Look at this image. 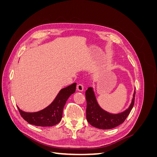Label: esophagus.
Listing matches in <instances>:
<instances>
[{
  "label": "esophagus",
  "mask_w": 157,
  "mask_h": 157,
  "mask_svg": "<svg viewBox=\"0 0 157 157\" xmlns=\"http://www.w3.org/2000/svg\"><path fill=\"white\" fill-rule=\"evenodd\" d=\"M77 88L78 91H79V92H82L83 90H84V86H83V84H78L77 85Z\"/></svg>",
  "instance_id": "esophagus-1"
}]
</instances>
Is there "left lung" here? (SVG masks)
<instances>
[{
    "instance_id": "1",
    "label": "left lung",
    "mask_w": 157,
    "mask_h": 157,
    "mask_svg": "<svg viewBox=\"0 0 157 157\" xmlns=\"http://www.w3.org/2000/svg\"><path fill=\"white\" fill-rule=\"evenodd\" d=\"M136 90H134L132 102L128 109L125 111L117 114L109 113L99 105L95 96L93 88L89 87L86 91V119L87 121L95 128L99 129L107 130L111 129L124 122L129 115L134 106L135 99Z\"/></svg>"
}]
</instances>
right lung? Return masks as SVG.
Masks as SVG:
<instances>
[{
    "mask_svg": "<svg viewBox=\"0 0 157 157\" xmlns=\"http://www.w3.org/2000/svg\"><path fill=\"white\" fill-rule=\"evenodd\" d=\"M77 84L73 83L61 89L51 104L41 111L28 113L18 108L21 117L31 124L37 126H53L61 121L63 109L71 94L75 92Z\"/></svg>",
    "mask_w": 157,
    "mask_h": 157,
    "instance_id": "obj_1",
    "label": "right lung"
}]
</instances>
